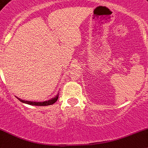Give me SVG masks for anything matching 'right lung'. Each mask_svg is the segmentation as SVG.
I'll use <instances>...</instances> for the list:
<instances>
[{
  "mask_svg": "<svg viewBox=\"0 0 148 148\" xmlns=\"http://www.w3.org/2000/svg\"><path fill=\"white\" fill-rule=\"evenodd\" d=\"M58 96H59V93L57 94L53 98L50 99L48 101H40V102H37V101H25V100H22V99L19 98V97H17V98L19 99V101L23 102L24 103H27V104L29 105H33V106H48V105H51L54 103L56 101H57V99H58Z\"/></svg>",
  "mask_w": 148,
  "mask_h": 148,
  "instance_id": "add662e5",
  "label": "right lung"
}]
</instances>
